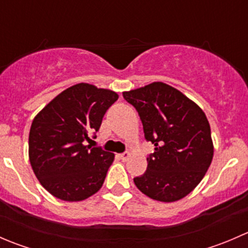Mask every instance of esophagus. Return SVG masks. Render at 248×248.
<instances>
[{
    "label": "esophagus",
    "mask_w": 248,
    "mask_h": 248,
    "mask_svg": "<svg viewBox=\"0 0 248 248\" xmlns=\"http://www.w3.org/2000/svg\"><path fill=\"white\" fill-rule=\"evenodd\" d=\"M119 157L122 159V161H127V159H128L129 157H131V152L126 151V152H124V154H120Z\"/></svg>",
    "instance_id": "1"
}]
</instances>
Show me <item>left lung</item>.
I'll return each instance as SVG.
<instances>
[{"mask_svg": "<svg viewBox=\"0 0 248 248\" xmlns=\"http://www.w3.org/2000/svg\"><path fill=\"white\" fill-rule=\"evenodd\" d=\"M138 111L145 139L155 145L147 169L134 184L149 198L177 202L206 174L214 142L206 115L198 104L168 84L155 81L122 92Z\"/></svg>", "mask_w": 248, "mask_h": 248, "instance_id": "obj_1", "label": "left lung"}]
</instances>
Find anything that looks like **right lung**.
Here are the masks:
<instances>
[{
	"mask_svg": "<svg viewBox=\"0 0 248 248\" xmlns=\"http://www.w3.org/2000/svg\"><path fill=\"white\" fill-rule=\"evenodd\" d=\"M119 94L86 82L73 85L32 121L29 158L42 186L64 202H81L101 189L115 155L87 145Z\"/></svg>",
	"mask_w": 248,
	"mask_h": 248,
	"instance_id": "1",
	"label": "right lung"
}]
</instances>
